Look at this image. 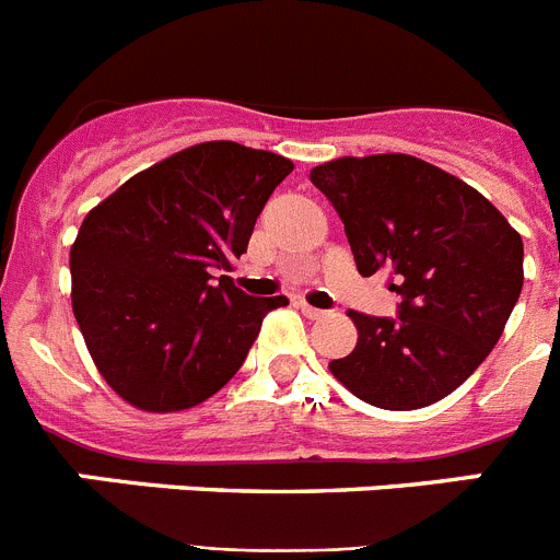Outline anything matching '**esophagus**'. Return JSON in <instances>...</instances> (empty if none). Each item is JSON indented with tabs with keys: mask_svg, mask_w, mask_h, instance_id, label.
Wrapping results in <instances>:
<instances>
[{
	"mask_svg": "<svg viewBox=\"0 0 560 560\" xmlns=\"http://www.w3.org/2000/svg\"><path fill=\"white\" fill-rule=\"evenodd\" d=\"M296 308L303 311V314L308 316V319H323V316H328V311H323V308H314V305L303 303V300H300V303H296Z\"/></svg>",
	"mask_w": 560,
	"mask_h": 560,
	"instance_id": "esophagus-1",
	"label": "esophagus"
}]
</instances>
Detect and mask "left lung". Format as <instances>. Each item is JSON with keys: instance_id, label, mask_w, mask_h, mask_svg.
<instances>
[{"instance_id": "obj_1", "label": "left lung", "mask_w": 560, "mask_h": 560, "mask_svg": "<svg viewBox=\"0 0 560 560\" xmlns=\"http://www.w3.org/2000/svg\"><path fill=\"white\" fill-rule=\"evenodd\" d=\"M339 212L359 275L389 271L395 316L350 311L359 341L330 373L378 409L429 407L491 353L522 294V235L482 192L407 153L311 171Z\"/></svg>"}]
</instances>
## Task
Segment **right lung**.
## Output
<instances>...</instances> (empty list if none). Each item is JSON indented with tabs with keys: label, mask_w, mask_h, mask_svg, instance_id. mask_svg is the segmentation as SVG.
<instances>
[{
	"label": "right lung",
	"mask_w": 560,
	"mask_h": 560,
	"mask_svg": "<svg viewBox=\"0 0 560 560\" xmlns=\"http://www.w3.org/2000/svg\"><path fill=\"white\" fill-rule=\"evenodd\" d=\"M285 156L201 142L148 171L83 219L75 237L72 311L114 393L145 412H179L241 370L264 316L285 296L235 289L232 257L275 187Z\"/></svg>",
	"instance_id": "1"
}]
</instances>
